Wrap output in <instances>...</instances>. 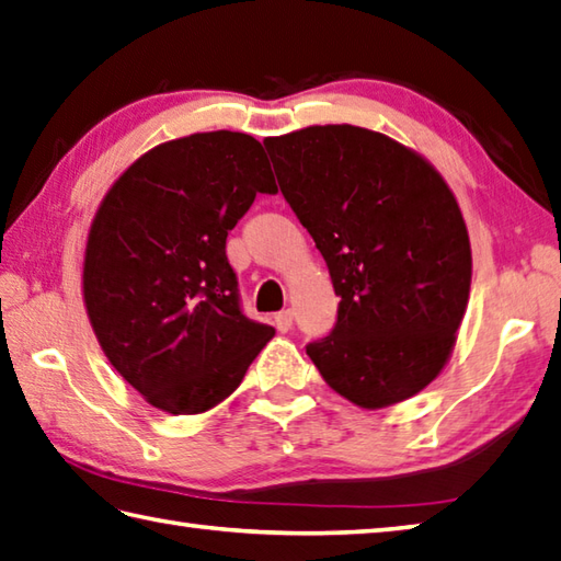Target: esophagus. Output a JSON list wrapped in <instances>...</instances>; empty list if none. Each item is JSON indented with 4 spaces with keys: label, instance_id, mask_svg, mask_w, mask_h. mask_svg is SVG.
Listing matches in <instances>:
<instances>
[{
    "label": "esophagus",
    "instance_id": "obj_1",
    "mask_svg": "<svg viewBox=\"0 0 561 561\" xmlns=\"http://www.w3.org/2000/svg\"><path fill=\"white\" fill-rule=\"evenodd\" d=\"M291 323H294V313L287 309V311H279L277 316H274V325H277L279 333H289L291 331Z\"/></svg>",
    "mask_w": 561,
    "mask_h": 561
}]
</instances>
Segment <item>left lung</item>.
<instances>
[{"label": "left lung", "mask_w": 561, "mask_h": 561, "mask_svg": "<svg viewBox=\"0 0 561 561\" xmlns=\"http://www.w3.org/2000/svg\"><path fill=\"white\" fill-rule=\"evenodd\" d=\"M265 148L340 296L331 335L306 353L359 409L415 397L447 365L469 301L471 245L453 190L421 152L359 126H309Z\"/></svg>", "instance_id": "obj_1"}]
</instances>
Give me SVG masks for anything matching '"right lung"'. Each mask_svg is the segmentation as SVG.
I'll use <instances>...</instances> for the list:
<instances>
[{"label":"right lung","mask_w":561,"mask_h":561,"mask_svg":"<svg viewBox=\"0 0 561 561\" xmlns=\"http://www.w3.org/2000/svg\"><path fill=\"white\" fill-rule=\"evenodd\" d=\"M274 192L260 140L208 130L142 152L99 204L84 309L106 359L156 409H214L274 337L240 311L226 257L228 230L257 194Z\"/></svg>","instance_id":"obj_1"}]
</instances>
